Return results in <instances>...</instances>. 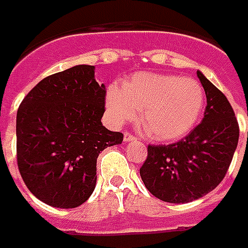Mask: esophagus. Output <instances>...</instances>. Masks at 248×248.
I'll use <instances>...</instances> for the list:
<instances>
[{
    "label": "esophagus",
    "mask_w": 248,
    "mask_h": 248,
    "mask_svg": "<svg viewBox=\"0 0 248 248\" xmlns=\"http://www.w3.org/2000/svg\"><path fill=\"white\" fill-rule=\"evenodd\" d=\"M132 140H136V138L133 136L132 133H129V132L124 133V141H132Z\"/></svg>",
    "instance_id": "1"
}]
</instances>
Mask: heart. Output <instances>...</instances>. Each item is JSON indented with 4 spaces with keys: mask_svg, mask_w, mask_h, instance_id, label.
I'll return each instance as SVG.
<instances>
[{
    "mask_svg": "<svg viewBox=\"0 0 248 248\" xmlns=\"http://www.w3.org/2000/svg\"><path fill=\"white\" fill-rule=\"evenodd\" d=\"M204 91L195 78L139 72L110 85L105 105L110 121L123 125L138 117L147 132L157 140H173L194 128L204 107Z\"/></svg>",
    "mask_w": 248,
    "mask_h": 248,
    "instance_id": "1",
    "label": "heart"
}]
</instances>
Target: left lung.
<instances>
[{
	"mask_svg": "<svg viewBox=\"0 0 248 248\" xmlns=\"http://www.w3.org/2000/svg\"><path fill=\"white\" fill-rule=\"evenodd\" d=\"M196 75L207 97L202 123L177 143L148 145L140 168L147 189L168 203H188L217 188L239 140L238 120L227 97L202 72Z\"/></svg>",
	"mask_w": 248,
	"mask_h": 248,
	"instance_id": "1",
	"label": "left lung"
}]
</instances>
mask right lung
Segmentation results:
<instances>
[{"label": "right lung", "instance_id": "add662e5", "mask_svg": "<svg viewBox=\"0 0 248 248\" xmlns=\"http://www.w3.org/2000/svg\"><path fill=\"white\" fill-rule=\"evenodd\" d=\"M105 85L94 66L76 65L37 84L17 110V164L31 194L57 208H76L96 187L97 156L121 144L103 125Z\"/></svg>", "mask_w": 248, "mask_h": 248}]
</instances>
